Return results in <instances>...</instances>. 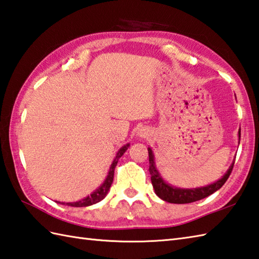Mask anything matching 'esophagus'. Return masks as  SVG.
Here are the masks:
<instances>
[{
  "mask_svg": "<svg viewBox=\"0 0 259 259\" xmlns=\"http://www.w3.org/2000/svg\"><path fill=\"white\" fill-rule=\"evenodd\" d=\"M138 135L141 137V138H142V137H146V136H148V134L146 133V131L145 130H140L139 131V133H138Z\"/></svg>",
  "mask_w": 259,
  "mask_h": 259,
  "instance_id": "1",
  "label": "esophagus"
}]
</instances>
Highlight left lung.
<instances>
[{
	"instance_id": "8db88e82",
	"label": "left lung",
	"mask_w": 259,
	"mask_h": 259,
	"mask_svg": "<svg viewBox=\"0 0 259 259\" xmlns=\"http://www.w3.org/2000/svg\"><path fill=\"white\" fill-rule=\"evenodd\" d=\"M238 139L240 141V129L238 131ZM148 153H149V172L151 175V183L153 189H155L156 195L160 199L170 203H189L210 196L214 191L221 189L224 184L226 183L235 163L234 161L230 164L226 174L219 180L214 181L213 184L198 187V188H178V187H174L166 183L161 177V175L159 174L158 169L156 168L155 156H153V152L150 147H148Z\"/></svg>"
}]
</instances>
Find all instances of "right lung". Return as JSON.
Wrapping results in <instances>:
<instances>
[{
  "label": "right lung",
  "mask_w": 259,
  "mask_h": 259,
  "mask_svg": "<svg viewBox=\"0 0 259 259\" xmlns=\"http://www.w3.org/2000/svg\"><path fill=\"white\" fill-rule=\"evenodd\" d=\"M129 146H130V144H126V145L121 147L120 149L118 150L117 156L114 157L113 161L111 163V166H110L109 172H108V176L106 177V179H104V181L101 184V186L99 187L98 189H96L95 191H93L90 196H87L85 198H83V199H81L79 201H74V202H60V201H57V202L62 203V205H64V203H65V205L71 206V207H88V206L95 205V203H97L99 201H101L103 198L107 196L108 191L110 189V187H111V185H112L113 175H114V168H115V166H117L119 158L122 156L123 153L126 151V149H128Z\"/></svg>",
  "instance_id": "obj_1"
}]
</instances>
